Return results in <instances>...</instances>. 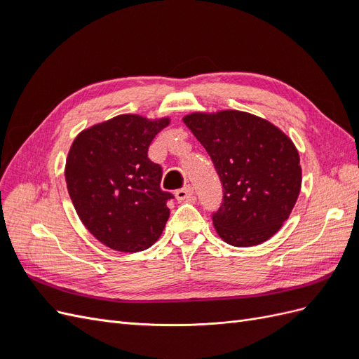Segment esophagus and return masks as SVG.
<instances>
[{
    "label": "esophagus",
    "instance_id": "1",
    "mask_svg": "<svg viewBox=\"0 0 359 359\" xmlns=\"http://www.w3.org/2000/svg\"><path fill=\"white\" fill-rule=\"evenodd\" d=\"M193 187L191 186H186V187H182V189H180V190H177L175 191V198H177V201H191L193 199Z\"/></svg>",
    "mask_w": 359,
    "mask_h": 359
}]
</instances>
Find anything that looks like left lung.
<instances>
[{
  "label": "left lung",
  "instance_id": "obj_1",
  "mask_svg": "<svg viewBox=\"0 0 359 359\" xmlns=\"http://www.w3.org/2000/svg\"><path fill=\"white\" fill-rule=\"evenodd\" d=\"M184 123L210 154L223 186L212 212L227 244L252 247L278 232L301 190L299 154L292 140L264 118L241 111L190 114Z\"/></svg>",
  "mask_w": 359,
  "mask_h": 359
}]
</instances>
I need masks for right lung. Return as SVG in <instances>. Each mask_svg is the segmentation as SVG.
I'll return each mask as SVG.
<instances>
[{
	"instance_id": "add662e5",
	"label": "right lung",
	"mask_w": 359,
	"mask_h": 359,
	"mask_svg": "<svg viewBox=\"0 0 359 359\" xmlns=\"http://www.w3.org/2000/svg\"><path fill=\"white\" fill-rule=\"evenodd\" d=\"M169 118L118 115L83 130L66 161V182L79 219L106 247L136 253L153 245L169 219L163 170L148 148Z\"/></svg>"
}]
</instances>
